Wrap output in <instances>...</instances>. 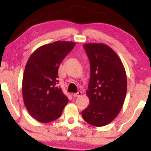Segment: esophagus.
<instances>
[{"mask_svg":"<svg viewBox=\"0 0 151 151\" xmlns=\"http://www.w3.org/2000/svg\"><path fill=\"white\" fill-rule=\"evenodd\" d=\"M81 94H82V92H81V91H79V92H78L77 93H75V94H73V95L74 97H78V96H81Z\"/></svg>","mask_w":151,"mask_h":151,"instance_id":"esophagus-1","label":"esophagus"}]
</instances>
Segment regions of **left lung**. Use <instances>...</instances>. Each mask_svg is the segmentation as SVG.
Segmentation results:
<instances>
[{
  "instance_id": "8db88e82",
  "label": "left lung",
  "mask_w": 151,
  "mask_h": 151,
  "mask_svg": "<svg viewBox=\"0 0 151 151\" xmlns=\"http://www.w3.org/2000/svg\"><path fill=\"white\" fill-rule=\"evenodd\" d=\"M90 62V78L86 95L89 105L84 120L95 127L105 126L120 113L127 94L126 71L116 52L103 43L83 44Z\"/></svg>"
}]
</instances>
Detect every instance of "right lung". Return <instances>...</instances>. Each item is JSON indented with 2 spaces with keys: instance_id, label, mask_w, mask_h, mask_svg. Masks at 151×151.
Masks as SVG:
<instances>
[{
  "instance_id": "right-lung-1",
  "label": "right lung",
  "mask_w": 151,
  "mask_h": 151,
  "mask_svg": "<svg viewBox=\"0 0 151 151\" xmlns=\"http://www.w3.org/2000/svg\"><path fill=\"white\" fill-rule=\"evenodd\" d=\"M75 42L56 41L40 46L27 61L22 78V97L27 111L47 123L60 117L68 99L57 86L58 68Z\"/></svg>"
}]
</instances>
